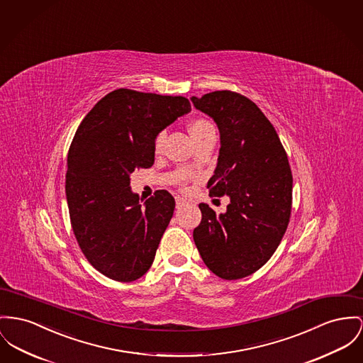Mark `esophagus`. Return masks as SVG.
<instances>
[{
	"label": "esophagus",
	"mask_w": 363,
	"mask_h": 363,
	"mask_svg": "<svg viewBox=\"0 0 363 363\" xmlns=\"http://www.w3.org/2000/svg\"><path fill=\"white\" fill-rule=\"evenodd\" d=\"M187 203V199L186 198H183V196H176V206L177 208H180V206H183V205H186Z\"/></svg>",
	"instance_id": "34e87169"
}]
</instances>
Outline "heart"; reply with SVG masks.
I'll return each mask as SVG.
<instances>
[{
    "label": "heart",
    "instance_id": "obj_1",
    "mask_svg": "<svg viewBox=\"0 0 363 363\" xmlns=\"http://www.w3.org/2000/svg\"><path fill=\"white\" fill-rule=\"evenodd\" d=\"M189 129H190V133H191V136H193V139L195 140L196 138H199V136H201L202 133H205L206 130L213 129V125H212L211 122L206 121V120L199 118V120H194V121L190 123ZM164 140H165V132L158 133L157 138H155V143H154L155 151H160V150H161V147L164 145ZM186 177H187L186 174H180V179H179L180 183H184Z\"/></svg>",
    "mask_w": 363,
    "mask_h": 363
}]
</instances>
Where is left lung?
<instances>
[{"label": "left lung", "mask_w": 363, "mask_h": 363, "mask_svg": "<svg viewBox=\"0 0 363 363\" xmlns=\"http://www.w3.org/2000/svg\"><path fill=\"white\" fill-rule=\"evenodd\" d=\"M218 125V165L211 196L227 195L224 213L199 203L194 242L206 267L223 279H241L266 264L289 224L293 177L272 123L247 97L216 91L191 97Z\"/></svg>", "instance_id": "8db88e82"}]
</instances>
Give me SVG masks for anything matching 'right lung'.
Returning <instances> with one entry per match:
<instances>
[{
  "label": "right lung",
  "instance_id": "obj_1",
  "mask_svg": "<svg viewBox=\"0 0 363 363\" xmlns=\"http://www.w3.org/2000/svg\"><path fill=\"white\" fill-rule=\"evenodd\" d=\"M191 111L189 99L117 89L79 123L67 155L66 198L77 242L99 272L118 282L143 277L174 211L158 190L145 203L130 173L154 164L155 138Z\"/></svg>",
  "mask_w": 363,
  "mask_h": 363
}]
</instances>
